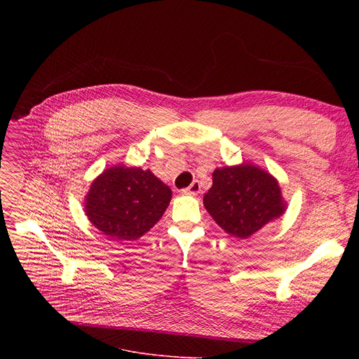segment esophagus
<instances>
[{
    "mask_svg": "<svg viewBox=\"0 0 359 359\" xmlns=\"http://www.w3.org/2000/svg\"><path fill=\"white\" fill-rule=\"evenodd\" d=\"M183 194H186V195H198V194H201V184H199V182L198 180H195L189 187H186V189L183 191Z\"/></svg>",
    "mask_w": 359,
    "mask_h": 359,
    "instance_id": "obj_1",
    "label": "esophagus"
}]
</instances>
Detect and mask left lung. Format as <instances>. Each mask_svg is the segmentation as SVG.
Segmentation results:
<instances>
[{
	"instance_id": "obj_1",
	"label": "left lung",
	"mask_w": 359,
	"mask_h": 359,
	"mask_svg": "<svg viewBox=\"0 0 359 359\" xmlns=\"http://www.w3.org/2000/svg\"><path fill=\"white\" fill-rule=\"evenodd\" d=\"M203 205L230 236L248 238L285 211L278 182L252 164L217 168Z\"/></svg>"
}]
</instances>
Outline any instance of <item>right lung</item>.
<instances>
[{
    "label": "right lung",
    "instance_id": "add662e5",
    "mask_svg": "<svg viewBox=\"0 0 359 359\" xmlns=\"http://www.w3.org/2000/svg\"><path fill=\"white\" fill-rule=\"evenodd\" d=\"M170 199V187L149 170L116 165L93 182L86 212L111 240H137L154 227Z\"/></svg>",
    "mask_w": 359,
    "mask_h": 359
}]
</instances>
